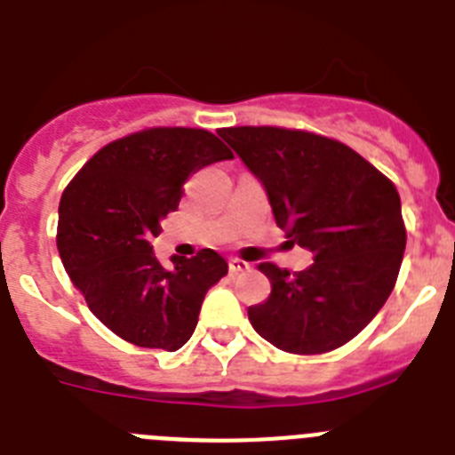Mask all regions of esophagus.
Returning <instances> with one entry per match:
<instances>
[{
	"instance_id": "1",
	"label": "esophagus",
	"mask_w": 455,
	"mask_h": 455,
	"mask_svg": "<svg viewBox=\"0 0 455 455\" xmlns=\"http://www.w3.org/2000/svg\"><path fill=\"white\" fill-rule=\"evenodd\" d=\"M228 269H231V274H240V271L251 269V265L244 260H240V258H231V260H228Z\"/></svg>"
}]
</instances>
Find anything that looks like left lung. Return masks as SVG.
I'll list each match as a JSON object with an SVG mask.
<instances>
[{
    "label": "left lung",
    "instance_id": "8db88e82",
    "mask_svg": "<svg viewBox=\"0 0 455 455\" xmlns=\"http://www.w3.org/2000/svg\"><path fill=\"white\" fill-rule=\"evenodd\" d=\"M269 197L275 224L314 265L299 274L262 262L265 303L249 307L253 330L294 355L343 346L390 296L406 247L397 188L343 143L283 127H224Z\"/></svg>",
    "mask_w": 455,
    "mask_h": 455
}]
</instances>
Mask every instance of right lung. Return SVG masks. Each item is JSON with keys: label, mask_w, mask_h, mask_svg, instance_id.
<instances>
[{"label": "right lung", "mask_w": 455, "mask_h": 455, "mask_svg": "<svg viewBox=\"0 0 455 455\" xmlns=\"http://www.w3.org/2000/svg\"><path fill=\"white\" fill-rule=\"evenodd\" d=\"M227 159L231 150L211 132L155 127L96 152L62 193V265L96 318L125 341L175 352L193 337L227 260L202 249L195 258L172 256L175 267L165 269L150 242L180 206L186 180Z\"/></svg>", "instance_id": "right-lung-1"}]
</instances>
